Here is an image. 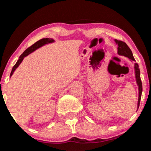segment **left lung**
Wrapping results in <instances>:
<instances>
[{
    "instance_id": "obj_1",
    "label": "left lung",
    "mask_w": 151,
    "mask_h": 151,
    "mask_svg": "<svg viewBox=\"0 0 151 151\" xmlns=\"http://www.w3.org/2000/svg\"><path fill=\"white\" fill-rule=\"evenodd\" d=\"M115 42L116 44L118 45V48H117V49H118L119 55L128 57L131 60H134V61L135 60L131 50L130 49V48L128 47V45L126 44V43L123 41H121V40H118L116 39L115 40ZM134 69H135V76H136L137 83L138 86H139V101H138V109H139V105H140V99H141L142 86L141 79H140V69L139 67V65H138L137 63L134 64Z\"/></svg>"
}]
</instances>
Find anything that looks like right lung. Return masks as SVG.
I'll use <instances>...</instances> for the list:
<instances>
[{"instance_id": "right-lung-1", "label": "right lung", "mask_w": 151, "mask_h": 151, "mask_svg": "<svg viewBox=\"0 0 151 151\" xmlns=\"http://www.w3.org/2000/svg\"><path fill=\"white\" fill-rule=\"evenodd\" d=\"M52 42H54V40L52 39H48V38L40 39L39 40H38L37 42H36L35 44H33L32 46H30V47L28 48L26 50H24V52L20 56V57L19 58V60H17V63L15 64L13 67H12V71L11 73V76L12 75V74H13L14 71L16 70V68L19 66L20 64L21 63L22 60H23L24 57H27V56L29 55L30 53H31L32 52H33V51H35L36 49H37V48H39L40 47H42V46L45 45L46 44H48V43Z\"/></svg>"}]
</instances>
